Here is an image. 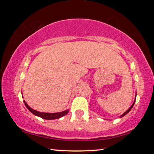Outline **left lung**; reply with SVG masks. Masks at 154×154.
<instances>
[{
    "label": "left lung",
    "mask_w": 154,
    "mask_h": 154,
    "mask_svg": "<svg viewBox=\"0 0 154 154\" xmlns=\"http://www.w3.org/2000/svg\"><path fill=\"white\" fill-rule=\"evenodd\" d=\"M136 95H137V94H136ZM135 100H136V97H135V99H134V101L133 104H132V106H130V108H129V109H128V110H127V111H125V112L123 113V114H122V115H121V116H120V117H121V118H122V117H123V116H125L126 114H127V113H128V112H129V111H130V110H131V109H132V107H133V106H134V103H135Z\"/></svg>",
    "instance_id": "1"
}]
</instances>
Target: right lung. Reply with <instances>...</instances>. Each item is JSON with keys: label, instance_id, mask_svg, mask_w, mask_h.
Wrapping results in <instances>:
<instances>
[{"label": "right lung", "instance_id": "right-lung-1", "mask_svg": "<svg viewBox=\"0 0 154 154\" xmlns=\"http://www.w3.org/2000/svg\"><path fill=\"white\" fill-rule=\"evenodd\" d=\"M24 103L25 106H26V108L29 109V111H31L33 115L36 116L41 117L42 119H45V120H53L60 119V118L66 115L69 112V109H67L66 111H62V112H58V113H44V112H39V111H35L32 108H31L28 104H26V102L24 100Z\"/></svg>", "mask_w": 154, "mask_h": 154}]
</instances>
